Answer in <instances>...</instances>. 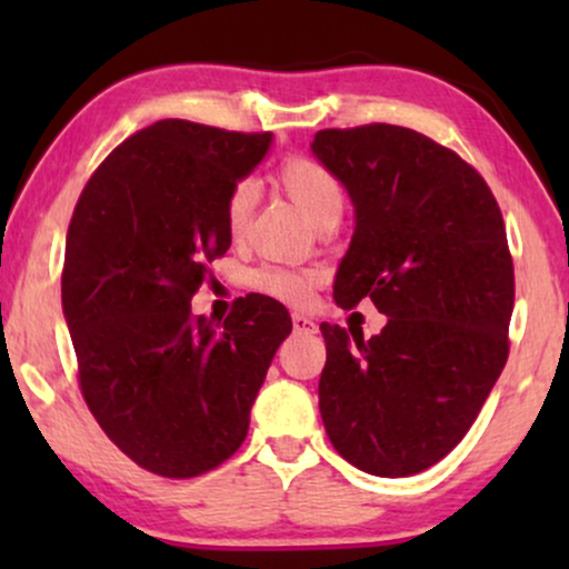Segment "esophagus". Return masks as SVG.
Returning <instances> with one entry per match:
<instances>
[{
    "label": "esophagus",
    "instance_id": "obj_1",
    "mask_svg": "<svg viewBox=\"0 0 569 569\" xmlns=\"http://www.w3.org/2000/svg\"><path fill=\"white\" fill-rule=\"evenodd\" d=\"M291 323H293V331H297V335H316V331H318L316 321H312V318H307V316H299V312H293Z\"/></svg>",
    "mask_w": 569,
    "mask_h": 569
}]
</instances>
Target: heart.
Returning <instances> with one entry per match:
<instances>
[{
    "label": "heart",
    "mask_w": 569,
    "mask_h": 569,
    "mask_svg": "<svg viewBox=\"0 0 569 569\" xmlns=\"http://www.w3.org/2000/svg\"><path fill=\"white\" fill-rule=\"evenodd\" d=\"M276 181L289 198L297 202L299 211L305 213L312 224H318L329 213H342L345 192L342 184L323 162L305 158V154H291L278 166ZM253 192L248 184H238L230 192L224 206V221L227 232L232 238H240L248 230V219H251ZM251 286L257 291L276 297L280 302L289 305H305L310 299L312 286H316V276L312 272L289 270V267L267 264L259 267L251 276Z\"/></svg>",
    "instance_id": "b5f03b06"
}]
</instances>
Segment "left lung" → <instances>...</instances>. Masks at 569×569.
Here are the masks:
<instances>
[{
  "label": "left lung",
  "instance_id": "left-lung-1",
  "mask_svg": "<svg viewBox=\"0 0 569 569\" xmlns=\"http://www.w3.org/2000/svg\"><path fill=\"white\" fill-rule=\"evenodd\" d=\"M312 152L356 206L335 302L371 299L388 316L371 339L321 323L326 433L361 471L420 473L462 441L508 361L513 262L500 206L460 154L401 126L318 130Z\"/></svg>",
  "mask_w": 569,
  "mask_h": 569
}]
</instances>
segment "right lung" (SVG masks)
Instances as JSON below:
<instances>
[{"label":"right lung","instance_id":"1","mask_svg":"<svg viewBox=\"0 0 569 569\" xmlns=\"http://www.w3.org/2000/svg\"><path fill=\"white\" fill-rule=\"evenodd\" d=\"M270 141L160 120L96 168L71 217L61 302L82 398L136 466L166 479L238 452L291 335L289 310L262 293L240 297L224 323L189 307L232 243L227 198Z\"/></svg>","mask_w":569,"mask_h":569}]
</instances>
